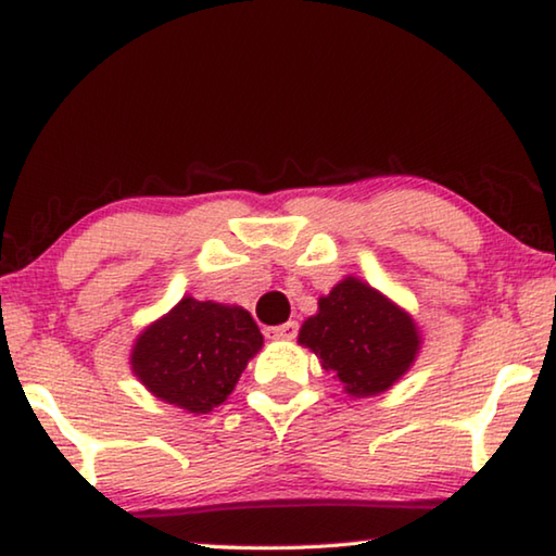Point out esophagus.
Returning <instances> with one entry per match:
<instances>
[{
    "mask_svg": "<svg viewBox=\"0 0 556 556\" xmlns=\"http://www.w3.org/2000/svg\"><path fill=\"white\" fill-rule=\"evenodd\" d=\"M299 333V324L296 321H287L281 326H271L265 331L267 338H275V341H291V338H296Z\"/></svg>",
    "mask_w": 556,
    "mask_h": 556,
    "instance_id": "34e87169",
    "label": "esophagus"
}]
</instances>
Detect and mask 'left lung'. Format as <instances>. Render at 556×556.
I'll return each mask as SVG.
<instances>
[{
    "label": "left lung",
    "instance_id": "obj_1",
    "mask_svg": "<svg viewBox=\"0 0 556 556\" xmlns=\"http://www.w3.org/2000/svg\"><path fill=\"white\" fill-rule=\"evenodd\" d=\"M299 343L316 353L326 372L353 397L390 390L409 370L421 336L414 318L378 289L345 277L318 299V314L308 316Z\"/></svg>",
    "mask_w": 556,
    "mask_h": 556
}]
</instances>
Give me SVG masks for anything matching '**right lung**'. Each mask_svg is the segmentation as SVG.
<instances>
[{
  "instance_id": "right-lung-1",
  "label": "right lung",
  "mask_w": 556,
  "mask_h": 556,
  "mask_svg": "<svg viewBox=\"0 0 556 556\" xmlns=\"http://www.w3.org/2000/svg\"><path fill=\"white\" fill-rule=\"evenodd\" d=\"M260 348V328L242 306L184 296L139 333L129 361L154 397L208 414L228 400Z\"/></svg>"
}]
</instances>
